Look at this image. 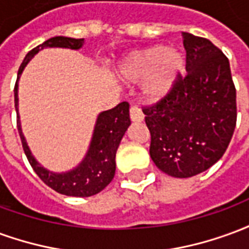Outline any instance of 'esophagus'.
<instances>
[{
	"instance_id": "1",
	"label": "esophagus",
	"mask_w": 249,
	"mask_h": 249,
	"mask_svg": "<svg viewBox=\"0 0 249 249\" xmlns=\"http://www.w3.org/2000/svg\"><path fill=\"white\" fill-rule=\"evenodd\" d=\"M129 116L130 120H132L133 123H141V121H144V113H142L141 109L137 108V107H132V108H130Z\"/></svg>"
}]
</instances>
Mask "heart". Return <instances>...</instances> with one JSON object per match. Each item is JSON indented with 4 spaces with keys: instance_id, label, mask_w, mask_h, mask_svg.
Masks as SVG:
<instances>
[{
    "instance_id": "1",
    "label": "heart",
    "mask_w": 249,
    "mask_h": 249,
    "mask_svg": "<svg viewBox=\"0 0 249 249\" xmlns=\"http://www.w3.org/2000/svg\"><path fill=\"white\" fill-rule=\"evenodd\" d=\"M185 66V56L180 49L155 45L133 53L120 66V77L125 82L144 80L142 96L149 103L167 97L176 85Z\"/></svg>"
}]
</instances>
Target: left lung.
Here are the masks:
<instances>
[{
    "label": "left lung",
    "instance_id": "left-lung-1",
    "mask_svg": "<svg viewBox=\"0 0 249 249\" xmlns=\"http://www.w3.org/2000/svg\"><path fill=\"white\" fill-rule=\"evenodd\" d=\"M187 76L167 97L145 107L149 153L172 178L207 171L224 155L236 126V89L228 58L203 37L183 32Z\"/></svg>",
    "mask_w": 249,
    "mask_h": 249
}]
</instances>
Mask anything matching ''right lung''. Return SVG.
<instances>
[{
	"instance_id": "1",
	"label": "right lung",
	"mask_w": 249,
	"mask_h": 249,
	"mask_svg": "<svg viewBox=\"0 0 249 249\" xmlns=\"http://www.w3.org/2000/svg\"><path fill=\"white\" fill-rule=\"evenodd\" d=\"M82 46H84V38H71V37L57 36L32 49L26 54L18 69V76L14 87V105L17 112V128H18L22 148L30 165L38 175V178L48 187H51L61 195L89 197L101 192L113 180L116 172V152L120 145V141L130 125L129 104L124 101L117 107L98 114L90 145L85 157L76 168L62 173L48 171L36 160V157L32 155L28 146V142L25 140L18 114V80L25 66L28 65V62L35 57V54L45 48H66V49L77 51L81 49Z\"/></svg>"
}]
</instances>
